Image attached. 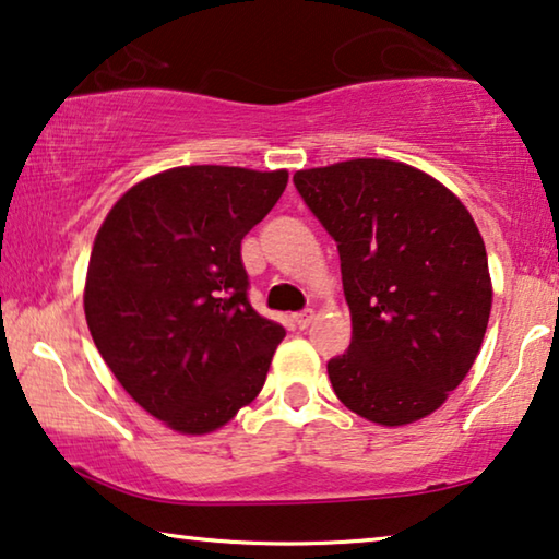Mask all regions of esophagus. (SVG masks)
<instances>
[{
  "label": "esophagus",
  "instance_id": "1",
  "mask_svg": "<svg viewBox=\"0 0 559 559\" xmlns=\"http://www.w3.org/2000/svg\"><path fill=\"white\" fill-rule=\"evenodd\" d=\"M311 321H313V311H311V308H306V311L294 316V323H296L298 329H308V323H311Z\"/></svg>",
  "mask_w": 559,
  "mask_h": 559
}]
</instances>
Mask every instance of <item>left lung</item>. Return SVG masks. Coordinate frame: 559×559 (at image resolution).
<instances>
[{
    "label": "left lung",
    "instance_id": "left-lung-1",
    "mask_svg": "<svg viewBox=\"0 0 559 559\" xmlns=\"http://www.w3.org/2000/svg\"><path fill=\"white\" fill-rule=\"evenodd\" d=\"M294 186L336 240L352 311L333 391L384 427L424 419L469 373L492 311L477 223L452 190L394 160L298 170Z\"/></svg>",
    "mask_w": 559,
    "mask_h": 559
}]
</instances>
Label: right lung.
I'll use <instances>...</instances> for the list:
<instances>
[{"mask_svg":"<svg viewBox=\"0 0 559 559\" xmlns=\"http://www.w3.org/2000/svg\"><path fill=\"white\" fill-rule=\"evenodd\" d=\"M286 170L186 165L132 186L97 230L85 319L122 389L180 435L221 429L263 389L286 336L248 301L240 240Z\"/></svg>","mask_w":559,"mask_h":559,"instance_id":"right-lung-1","label":"right lung"}]
</instances>
